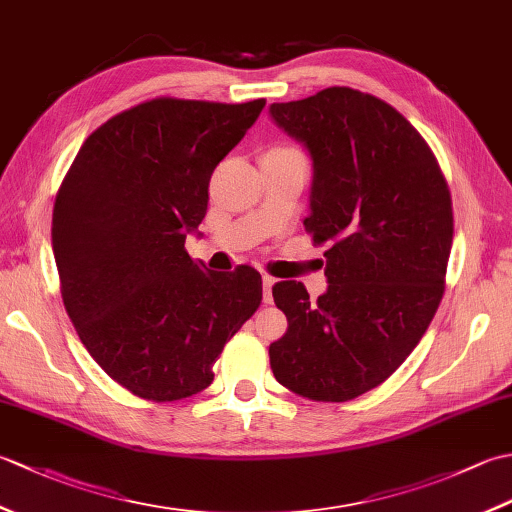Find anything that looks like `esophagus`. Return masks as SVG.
Masks as SVG:
<instances>
[{
	"instance_id": "1",
	"label": "esophagus",
	"mask_w": 512,
	"mask_h": 512,
	"mask_svg": "<svg viewBox=\"0 0 512 512\" xmlns=\"http://www.w3.org/2000/svg\"><path fill=\"white\" fill-rule=\"evenodd\" d=\"M275 277L264 275L262 277V286H264V303H273V286H275Z\"/></svg>"
}]
</instances>
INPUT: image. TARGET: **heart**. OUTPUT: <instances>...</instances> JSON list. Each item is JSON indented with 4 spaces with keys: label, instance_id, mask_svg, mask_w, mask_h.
<instances>
[{
    "label": "heart",
    "instance_id": "b5f03b06",
    "mask_svg": "<svg viewBox=\"0 0 512 512\" xmlns=\"http://www.w3.org/2000/svg\"><path fill=\"white\" fill-rule=\"evenodd\" d=\"M273 151V154H299L297 149H292V147H275V149H270Z\"/></svg>",
    "mask_w": 512,
    "mask_h": 512
}]
</instances>
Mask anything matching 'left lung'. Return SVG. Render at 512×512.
<instances>
[{"label": "left lung", "mask_w": 512, "mask_h": 512, "mask_svg": "<svg viewBox=\"0 0 512 512\" xmlns=\"http://www.w3.org/2000/svg\"><path fill=\"white\" fill-rule=\"evenodd\" d=\"M270 116L308 147L314 167L303 220L328 244V292L273 286L288 332L270 367L292 394L345 402L378 387L427 332L447 281L453 206L447 178L396 107L352 88H325Z\"/></svg>", "instance_id": "left-lung-1"}]
</instances>
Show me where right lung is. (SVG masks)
Segmentation results:
<instances>
[{
    "mask_svg": "<svg viewBox=\"0 0 512 512\" xmlns=\"http://www.w3.org/2000/svg\"><path fill=\"white\" fill-rule=\"evenodd\" d=\"M264 105L156 96L94 129L61 182L52 250L65 312L103 372L138 398L200 394L262 303L255 268L211 273L184 242L204 220L215 167Z\"/></svg>",
    "mask_w": 512,
    "mask_h": 512,
    "instance_id": "1",
    "label": "right lung"
}]
</instances>
